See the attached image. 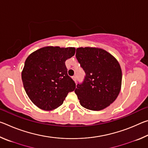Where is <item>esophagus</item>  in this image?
Instances as JSON below:
<instances>
[{"instance_id": "34e87169", "label": "esophagus", "mask_w": 148, "mask_h": 148, "mask_svg": "<svg viewBox=\"0 0 148 148\" xmlns=\"http://www.w3.org/2000/svg\"><path fill=\"white\" fill-rule=\"evenodd\" d=\"M72 79L74 80V82H76V76H72Z\"/></svg>"}]
</instances>
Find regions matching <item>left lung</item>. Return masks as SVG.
Returning <instances> with one entry per match:
<instances>
[{
  "label": "left lung",
  "mask_w": 148,
  "mask_h": 148,
  "mask_svg": "<svg viewBox=\"0 0 148 148\" xmlns=\"http://www.w3.org/2000/svg\"><path fill=\"white\" fill-rule=\"evenodd\" d=\"M76 59L86 73L75 93L86 108L99 111L115 101L121 87L122 72L117 60L98 47H78Z\"/></svg>",
  "instance_id": "obj_1"
}]
</instances>
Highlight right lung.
<instances>
[{
  "mask_svg": "<svg viewBox=\"0 0 148 148\" xmlns=\"http://www.w3.org/2000/svg\"><path fill=\"white\" fill-rule=\"evenodd\" d=\"M75 47L46 46L27 57L21 79L29 98L42 110L50 111L63 103L76 84L67 74L65 61L75 54Z\"/></svg>",
  "mask_w": 148,
  "mask_h": 148,
  "instance_id": "add662e5",
  "label": "right lung"
}]
</instances>
